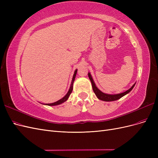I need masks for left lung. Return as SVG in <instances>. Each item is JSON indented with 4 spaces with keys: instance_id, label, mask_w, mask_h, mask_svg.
I'll list each match as a JSON object with an SVG mask.
<instances>
[{
    "instance_id": "obj_1",
    "label": "left lung",
    "mask_w": 158,
    "mask_h": 158,
    "mask_svg": "<svg viewBox=\"0 0 158 158\" xmlns=\"http://www.w3.org/2000/svg\"><path fill=\"white\" fill-rule=\"evenodd\" d=\"M88 77H89V78L91 81V82H92L93 91H94V92L95 93V95H96L97 98L99 99L102 100V101H104V102H113V101H116V100L119 99L120 98H121L122 97H123L124 95H127V94L130 92L133 89L134 86H135V84H136L135 83L130 89H128L127 91H126V92H123V93L118 94H105V93L102 92V91H100L96 87V85H95L94 81L92 77V75L90 74L89 73H88Z\"/></svg>"
}]
</instances>
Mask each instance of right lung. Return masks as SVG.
Returning <instances> with one entry per match:
<instances>
[{
	"label": "right lung",
	"instance_id": "add662e5",
	"mask_svg": "<svg viewBox=\"0 0 158 158\" xmlns=\"http://www.w3.org/2000/svg\"><path fill=\"white\" fill-rule=\"evenodd\" d=\"M77 69H76L75 71H74V75H73V80H72V82H71V84H70V88H69V92H67V94H66L65 95V96L63 97L62 99H59V101H57L55 103H46L45 105H46V106H57V105H60L61 103H63L64 102H65L66 100H67L70 96V94L72 93V92H73V83H74V81L75 80V78H76V73H77Z\"/></svg>",
	"mask_w": 158,
	"mask_h": 158
}]
</instances>
